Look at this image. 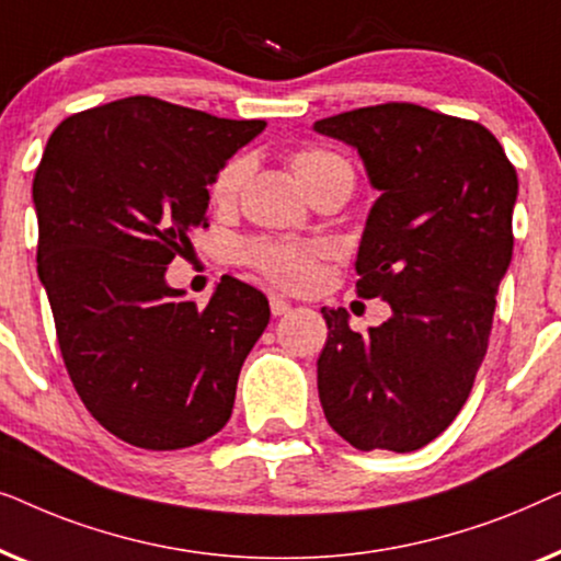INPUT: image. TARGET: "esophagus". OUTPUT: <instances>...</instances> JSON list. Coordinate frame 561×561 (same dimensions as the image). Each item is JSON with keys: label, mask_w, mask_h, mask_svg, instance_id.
Segmentation results:
<instances>
[{"label": "esophagus", "mask_w": 561, "mask_h": 561, "mask_svg": "<svg viewBox=\"0 0 561 561\" xmlns=\"http://www.w3.org/2000/svg\"><path fill=\"white\" fill-rule=\"evenodd\" d=\"M290 309H294V306H290L286 298H280V296H271V311H273V317H283V313H288Z\"/></svg>", "instance_id": "34e87169"}]
</instances>
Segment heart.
<instances>
[{
    "label": "heart",
    "instance_id": "b5f03b06",
    "mask_svg": "<svg viewBox=\"0 0 561 561\" xmlns=\"http://www.w3.org/2000/svg\"><path fill=\"white\" fill-rule=\"evenodd\" d=\"M296 179L309 191V196L319 194L329 183L350 179L352 165L340 152L324 148H306L294 152L290 158ZM250 175V158L234 156L219 168V173L211 181V202L217 206H232L240 196ZM321 257V248L311 242H257L250 248V260L257 271H263L267 278L280 283L286 288H304L309 286L317 275V265Z\"/></svg>",
    "mask_w": 561,
    "mask_h": 561
}]
</instances>
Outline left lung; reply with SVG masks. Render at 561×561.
Listing matches in <instances>:
<instances>
[{"instance_id": "left-lung-1", "label": "left lung", "mask_w": 561, "mask_h": 561, "mask_svg": "<svg viewBox=\"0 0 561 561\" xmlns=\"http://www.w3.org/2000/svg\"><path fill=\"white\" fill-rule=\"evenodd\" d=\"M313 133L355 148L380 194L359 240L357 294L393 311L359 334L344 309H321V409L352 447L421 449L455 421L488 352L513 255L516 168L478 122L416 104L342 112Z\"/></svg>"}]
</instances>
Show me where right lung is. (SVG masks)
Returning <instances> with one entry per match:
<instances>
[{
	"mask_svg": "<svg viewBox=\"0 0 561 561\" xmlns=\"http://www.w3.org/2000/svg\"><path fill=\"white\" fill-rule=\"evenodd\" d=\"M263 129L129 96L64 119L45 145L37 275L76 393L122 442L183 449L232 416L267 298L225 275L198 309L165 271L206 227L214 175Z\"/></svg>",
	"mask_w": 561,
	"mask_h": 561,
	"instance_id": "add662e5",
	"label": "right lung"
}]
</instances>
